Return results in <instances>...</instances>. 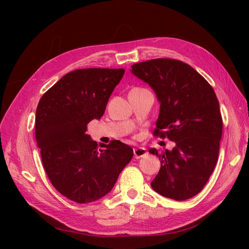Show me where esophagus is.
I'll list each match as a JSON object with an SVG mask.
<instances>
[{
  "label": "esophagus",
  "instance_id": "34e87169",
  "mask_svg": "<svg viewBox=\"0 0 249 249\" xmlns=\"http://www.w3.org/2000/svg\"><path fill=\"white\" fill-rule=\"evenodd\" d=\"M146 153H147L146 148H144V147H137L134 149V156L136 159H140V158L144 157L146 155Z\"/></svg>",
  "mask_w": 249,
  "mask_h": 249
}]
</instances>
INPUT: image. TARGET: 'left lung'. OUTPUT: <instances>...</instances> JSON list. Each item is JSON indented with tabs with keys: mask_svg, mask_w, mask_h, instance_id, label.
Here are the masks:
<instances>
[{
	"mask_svg": "<svg viewBox=\"0 0 249 249\" xmlns=\"http://www.w3.org/2000/svg\"><path fill=\"white\" fill-rule=\"evenodd\" d=\"M131 72L149 85L160 104L155 133L176 143L162 154L148 149L161 162L150 186L162 196L189 199L207 184L219 154L222 118L214 89L178 60H148L132 65Z\"/></svg>",
	"mask_w": 249,
	"mask_h": 249,
	"instance_id": "8db88e82",
	"label": "left lung"
}]
</instances>
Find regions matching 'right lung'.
Wrapping results in <instances>:
<instances>
[{
    "label": "right lung",
    "mask_w": 249,
    "mask_h": 249,
    "mask_svg": "<svg viewBox=\"0 0 249 249\" xmlns=\"http://www.w3.org/2000/svg\"><path fill=\"white\" fill-rule=\"evenodd\" d=\"M124 70L87 69L66 73L42 95L36 109L35 137L43 167L56 189L78 203L102 198L133 158L119 140L100 143L86 134L100 120Z\"/></svg>",
    "instance_id": "obj_1"
}]
</instances>
